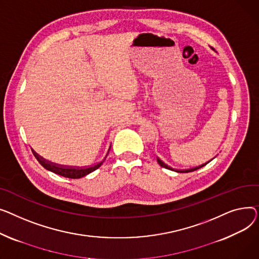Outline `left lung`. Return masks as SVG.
<instances>
[{
    "label": "left lung",
    "instance_id": "left-lung-1",
    "mask_svg": "<svg viewBox=\"0 0 259 259\" xmlns=\"http://www.w3.org/2000/svg\"><path fill=\"white\" fill-rule=\"evenodd\" d=\"M157 161H158V163L162 166V167H164V168H167V169H170V170H176V171H178V172H190V171H194V170H196V169H199V168H201V167H203V166H205L206 164H208V162L207 163H205V164H202V165H200V166H196V167H193V168H190V169H185V170H182V169H174V168H171V167H169L168 165H166L165 163H163L159 158H157ZM211 161V160H210ZM209 161V162H210Z\"/></svg>",
    "mask_w": 259,
    "mask_h": 259
}]
</instances>
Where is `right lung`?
Segmentation results:
<instances>
[{
	"instance_id": "add662e5",
	"label": "right lung",
	"mask_w": 259,
	"mask_h": 259,
	"mask_svg": "<svg viewBox=\"0 0 259 259\" xmlns=\"http://www.w3.org/2000/svg\"><path fill=\"white\" fill-rule=\"evenodd\" d=\"M34 153V157L36 158V160L39 162V164L45 167L46 169H48L54 174H57L59 176H63V177H66V178H70V179H79L81 177H84L87 175H89L90 172L94 171L95 169H97L98 167H100L102 165V163L104 162L106 156H108V154H106L105 158L100 161L99 163H96L94 165H91V166H88V167H76V166H63V165H58V164H55V163H52V162H49L47 160H45L44 158H41L40 156H38L35 151H33Z\"/></svg>"
}]
</instances>
